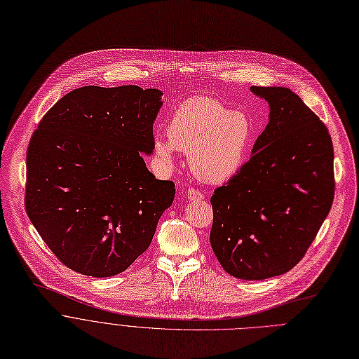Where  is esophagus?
<instances>
[{
    "label": "esophagus",
    "mask_w": 359,
    "mask_h": 359,
    "mask_svg": "<svg viewBox=\"0 0 359 359\" xmlns=\"http://www.w3.org/2000/svg\"><path fill=\"white\" fill-rule=\"evenodd\" d=\"M187 196H188L189 201H201V199L205 198V195L199 189H196V188H189L187 191Z\"/></svg>",
    "instance_id": "esophagus-1"
}]
</instances>
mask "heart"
I'll use <instances>...</instances> for the list:
<instances>
[{"instance_id":"1","label":"heart","mask_w":359,"mask_h":359,"mask_svg":"<svg viewBox=\"0 0 359 359\" xmlns=\"http://www.w3.org/2000/svg\"><path fill=\"white\" fill-rule=\"evenodd\" d=\"M167 138L154 141L156 158L163 168L172 167L177 150L188 154L189 170L199 181L221 184L245 163L253 140V123L248 113L229 110L222 102L192 97L172 113Z\"/></svg>"}]
</instances>
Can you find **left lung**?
Listing matches in <instances>:
<instances>
[{"label": "left lung", "instance_id": "obj_1", "mask_svg": "<svg viewBox=\"0 0 359 359\" xmlns=\"http://www.w3.org/2000/svg\"><path fill=\"white\" fill-rule=\"evenodd\" d=\"M250 90L269 103V123L250 160L213 191L209 242L231 276L263 280L292 270L316 239L334 201V149L294 92Z\"/></svg>", "mask_w": 359, "mask_h": 359}]
</instances>
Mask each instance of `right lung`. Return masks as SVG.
<instances>
[{"label": "right lung", "instance_id": "1", "mask_svg": "<svg viewBox=\"0 0 359 359\" xmlns=\"http://www.w3.org/2000/svg\"><path fill=\"white\" fill-rule=\"evenodd\" d=\"M161 90L83 86L42 117L27 153L25 209L53 255L92 277L144 253L175 195L141 153L154 150Z\"/></svg>", "mask_w": 359, "mask_h": 359}]
</instances>
